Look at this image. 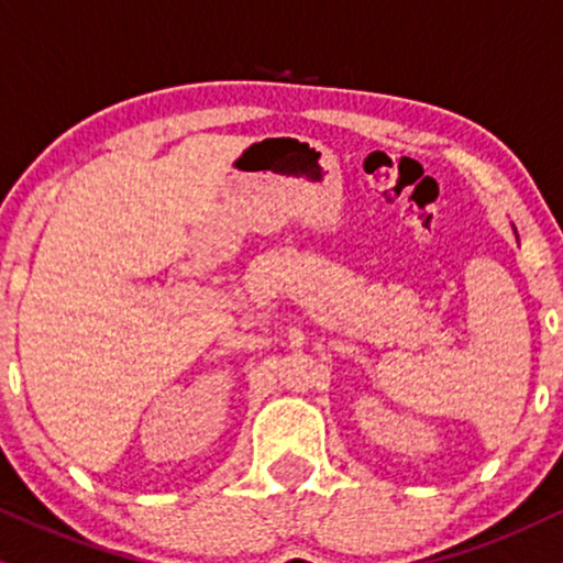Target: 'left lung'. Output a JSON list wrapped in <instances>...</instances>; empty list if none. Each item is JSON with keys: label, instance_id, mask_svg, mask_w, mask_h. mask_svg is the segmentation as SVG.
I'll return each mask as SVG.
<instances>
[{"label": "left lung", "instance_id": "obj_1", "mask_svg": "<svg viewBox=\"0 0 563 563\" xmlns=\"http://www.w3.org/2000/svg\"><path fill=\"white\" fill-rule=\"evenodd\" d=\"M515 233H517V231H515Z\"/></svg>", "mask_w": 563, "mask_h": 563}]
</instances>
